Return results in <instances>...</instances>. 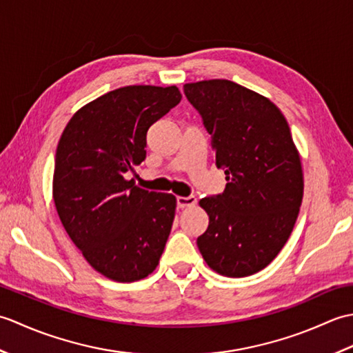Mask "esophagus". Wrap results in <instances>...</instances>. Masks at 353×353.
<instances>
[{
	"label": "esophagus",
	"instance_id": "esophagus-1",
	"mask_svg": "<svg viewBox=\"0 0 353 353\" xmlns=\"http://www.w3.org/2000/svg\"><path fill=\"white\" fill-rule=\"evenodd\" d=\"M197 205V199L194 196H188V197H177V206L181 209L185 208H192Z\"/></svg>",
	"mask_w": 353,
	"mask_h": 353
}]
</instances>
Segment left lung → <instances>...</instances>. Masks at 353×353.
<instances>
[{"label": "left lung", "instance_id": "obj_1", "mask_svg": "<svg viewBox=\"0 0 353 353\" xmlns=\"http://www.w3.org/2000/svg\"><path fill=\"white\" fill-rule=\"evenodd\" d=\"M183 91L228 181L223 194L200 200L209 226L199 250L223 276L254 274L288 241L302 205V163L290 125L274 103L230 80L186 83Z\"/></svg>", "mask_w": 353, "mask_h": 353}]
</instances>
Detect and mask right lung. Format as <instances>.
Segmentation results:
<instances>
[{"label": "right lung", "instance_id": "right-lung-1", "mask_svg": "<svg viewBox=\"0 0 353 353\" xmlns=\"http://www.w3.org/2000/svg\"><path fill=\"white\" fill-rule=\"evenodd\" d=\"M176 86H124L88 103L56 150L52 199L66 234L103 276L134 282L154 272L176 197L148 192L124 174L145 159L147 130L177 106Z\"/></svg>", "mask_w": 353, "mask_h": 353}]
</instances>
